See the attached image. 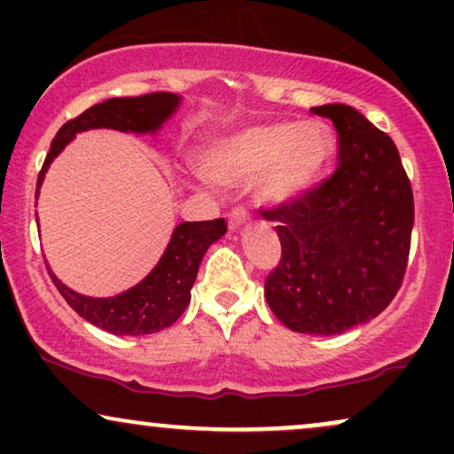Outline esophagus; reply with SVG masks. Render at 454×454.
<instances>
[{"instance_id":"34e87169","label":"esophagus","mask_w":454,"mask_h":454,"mask_svg":"<svg viewBox=\"0 0 454 454\" xmlns=\"http://www.w3.org/2000/svg\"><path fill=\"white\" fill-rule=\"evenodd\" d=\"M247 222H249L247 211L241 209V207H237V209L231 213V217H228V228H231V231H239V228H243Z\"/></svg>"}]
</instances>
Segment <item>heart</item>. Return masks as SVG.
Segmentation results:
<instances>
[{"mask_svg": "<svg viewBox=\"0 0 454 454\" xmlns=\"http://www.w3.org/2000/svg\"><path fill=\"white\" fill-rule=\"evenodd\" d=\"M335 134L322 121H267L211 138L200 151V173L220 187L254 184L260 205L286 207L325 179Z\"/></svg>", "mask_w": 454, "mask_h": 454, "instance_id": "obj_1", "label": "heart"}]
</instances>
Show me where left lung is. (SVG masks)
I'll list each match as a JSON object with an SVG mask.
<instances>
[{
  "label": "left lung",
  "instance_id": "left-lung-1",
  "mask_svg": "<svg viewBox=\"0 0 454 454\" xmlns=\"http://www.w3.org/2000/svg\"><path fill=\"white\" fill-rule=\"evenodd\" d=\"M311 113L335 126L340 166L294 205L262 211L281 241L264 299L290 331L340 335L382 314L397 294L414 196L388 134L346 104Z\"/></svg>",
  "mask_w": 454,
  "mask_h": 454
}]
</instances>
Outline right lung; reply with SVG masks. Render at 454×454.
Returning <instances> with one entry per match:
<instances>
[{
	"instance_id": "add662e5",
	"label": "right lung",
	"mask_w": 454,
	"mask_h": 454,
	"mask_svg": "<svg viewBox=\"0 0 454 454\" xmlns=\"http://www.w3.org/2000/svg\"><path fill=\"white\" fill-rule=\"evenodd\" d=\"M179 106L181 96L158 91L138 98H111V100H104L87 108L76 119L64 123L57 132L43 170L38 175L35 196L40 194L51 161L66 149V145L78 132L106 128L119 129V132L155 134L173 117ZM223 234H226V222L222 217L211 222L179 223L173 231V237L166 245L160 262L151 269L147 278L138 281L126 293L106 296V299L78 294L72 288H67L59 278H55L49 264H46V269H49L51 279L67 301V305L78 316L91 322L93 326L113 333V335H151V333H158L179 320L185 307L190 305L192 286L196 281L202 256L213 243L220 241Z\"/></svg>"
}]
</instances>
